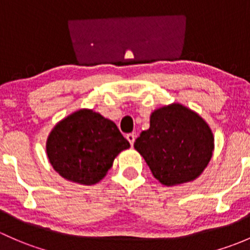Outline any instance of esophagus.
Segmentation results:
<instances>
[{"label": "esophagus", "mask_w": 250, "mask_h": 250, "mask_svg": "<svg viewBox=\"0 0 250 250\" xmlns=\"http://www.w3.org/2000/svg\"><path fill=\"white\" fill-rule=\"evenodd\" d=\"M126 140L130 142L131 146H133V143H135V140H136V135L135 133H127V135H126Z\"/></svg>", "instance_id": "esophagus-1"}]
</instances>
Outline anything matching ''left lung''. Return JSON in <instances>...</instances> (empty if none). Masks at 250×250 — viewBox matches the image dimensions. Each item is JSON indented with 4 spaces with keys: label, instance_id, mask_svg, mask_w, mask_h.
<instances>
[{
    "label": "left lung",
    "instance_id": "8db88e82",
    "mask_svg": "<svg viewBox=\"0 0 250 250\" xmlns=\"http://www.w3.org/2000/svg\"><path fill=\"white\" fill-rule=\"evenodd\" d=\"M135 149L153 176L164 185L196 179L207 167L214 138L207 123L179 104L159 108L150 115V127L142 131Z\"/></svg>",
    "mask_w": 250,
    "mask_h": 250
}]
</instances>
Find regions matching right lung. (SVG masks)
<instances>
[{"mask_svg":"<svg viewBox=\"0 0 250 250\" xmlns=\"http://www.w3.org/2000/svg\"><path fill=\"white\" fill-rule=\"evenodd\" d=\"M130 148L112 120L90 109H81L51 130L47 154L53 168L67 181L96 184L106 176L115 156Z\"/></svg>","mask_w":250,"mask_h":250,"instance_id":"right-lung-1","label":"right lung"}]
</instances>
